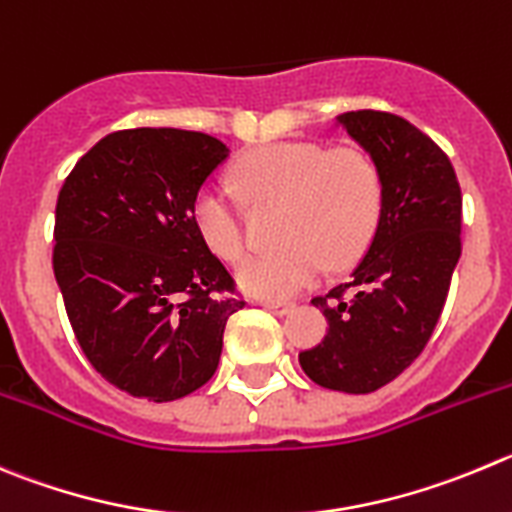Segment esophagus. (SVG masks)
Returning a JSON list of instances; mask_svg holds the SVG:
<instances>
[{"label": "esophagus", "mask_w": 512, "mask_h": 512, "mask_svg": "<svg viewBox=\"0 0 512 512\" xmlns=\"http://www.w3.org/2000/svg\"><path fill=\"white\" fill-rule=\"evenodd\" d=\"M260 305H262V308L272 310V313H278V315L290 313V310L295 308L293 300H260Z\"/></svg>", "instance_id": "34e87169"}]
</instances>
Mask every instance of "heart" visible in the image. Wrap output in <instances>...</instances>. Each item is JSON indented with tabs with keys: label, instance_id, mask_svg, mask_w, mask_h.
<instances>
[{
	"label": "heart",
	"instance_id": "1",
	"mask_svg": "<svg viewBox=\"0 0 512 512\" xmlns=\"http://www.w3.org/2000/svg\"><path fill=\"white\" fill-rule=\"evenodd\" d=\"M252 207L275 209L278 252L240 270L257 298H283L308 288L326 267L343 270L369 250L384 212V174L369 151L318 141H278L255 148L234 169ZM191 222L204 245L227 262L247 255L245 219L222 186L207 184L191 202Z\"/></svg>",
	"mask_w": 512,
	"mask_h": 512
}]
</instances>
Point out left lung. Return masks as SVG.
Listing matches in <instances>:
<instances>
[{"label":"left lung","mask_w":512,"mask_h":512,"mask_svg":"<svg viewBox=\"0 0 512 512\" xmlns=\"http://www.w3.org/2000/svg\"><path fill=\"white\" fill-rule=\"evenodd\" d=\"M384 174V212L348 283L313 303L328 318L300 366L346 394L381 389L424 351L462 252V191L442 148L407 118L384 111L338 116Z\"/></svg>","instance_id":"left-lung-1"}]
</instances>
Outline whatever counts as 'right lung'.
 Masks as SVG:
<instances>
[{"label": "right lung", "instance_id": "1", "mask_svg": "<svg viewBox=\"0 0 512 512\" xmlns=\"http://www.w3.org/2000/svg\"><path fill=\"white\" fill-rule=\"evenodd\" d=\"M224 159L207 133L126 128L100 138L57 197L52 270L70 326L93 369L138 399L207 384L229 315L245 308L191 222Z\"/></svg>", "mask_w": 512, "mask_h": 512}]
</instances>
